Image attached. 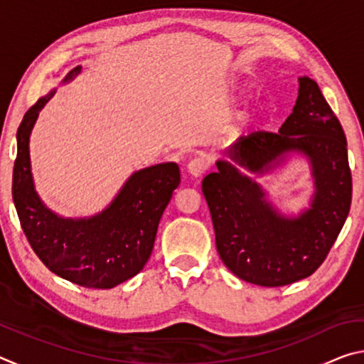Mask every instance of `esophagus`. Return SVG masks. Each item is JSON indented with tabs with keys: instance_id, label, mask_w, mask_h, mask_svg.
Listing matches in <instances>:
<instances>
[{
	"instance_id": "34e87169",
	"label": "esophagus",
	"mask_w": 364,
	"mask_h": 364,
	"mask_svg": "<svg viewBox=\"0 0 364 364\" xmlns=\"http://www.w3.org/2000/svg\"><path fill=\"white\" fill-rule=\"evenodd\" d=\"M208 167H210V164H208V160L205 157H194L189 160L188 171L193 176H200L202 173H205Z\"/></svg>"
}]
</instances>
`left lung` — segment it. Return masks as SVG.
Instances as JSON below:
<instances>
[{
  "label": "left lung",
  "mask_w": 364,
  "mask_h": 364,
  "mask_svg": "<svg viewBox=\"0 0 364 364\" xmlns=\"http://www.w3.org/2000/svg\"><path fill=\"white\" fill-rule=\"evenodd\" d=\"M310 157L316 193L299 218L276 213L263 191L225 160L202 181L215 242L239 279L281 287L315 273L326 260L352 204V171L341 122L318 83L299 78V97L279 133L254 132L236 139L228 156L252 171H264L287 152Z\"/></svg>",
  "instance_id": "left-lung-1"
}]
</instances>
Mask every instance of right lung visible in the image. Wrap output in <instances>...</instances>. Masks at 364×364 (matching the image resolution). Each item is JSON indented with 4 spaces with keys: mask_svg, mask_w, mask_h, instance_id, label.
<instances>
[{
    "mask_svg": "<svg viewBox=\"0 0 364 364\" xmlns=\"http://www.w3.org/2000/svg\"><path fill=\"white\" fill-rule=\"evenodd\" d=\"M78 72L80 67L73 69L65 82ZM53 95L40 97L17 130L12 199L22 231L54 274L88 289L115 287L138 274L149 260L159 221L180 186V168L170 162L139 170L102 213L88 220L59 218L36 196L28 157L30 132Z\"/></svg>",
    "mask_w": 364,
    "mask_h": 364,
    "instance_id": "1",
    "label": "right lung"
}]
</instances>
